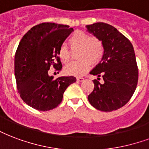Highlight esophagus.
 Wrapping results in <instances>:
<instances>
[{
    "instance_id": "esophagus-1",
    "label": "esophagus",
    "mask_w": 149,
    "mask_h": 149,
    "mask_svg": "<svg viewBox=\"0 0 149 149\" xmlns=\"http://www.w3.org/2000/svg\"><path fill=\"white\" fill-rule=\"evenodd\" d=\"M84 80V79L83 77H77V81H80V82L83 81Z\"/></svg>"
}]
</instances>
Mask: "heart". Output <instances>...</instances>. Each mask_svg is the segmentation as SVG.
Segmentation results:
<instances>
[{
	"label": "heart",
	"instance_id": "1",
	"mask_svg": "<svg viewBox=\"0 0 149 149\" xmlns=\"http://www.w3.org/2000/svg\"><path fill=\"white\" fill-rule=\"evenodd\" d=\"M69 44L72 51L79 50L77 58L80 59L65 66V72L69 76L80 77L85 74L91 64L100 63L105 53L104 44L100 38L90 36L82 31L72 33L69 39ZM58 57L62 63L68 64L71 60V51L65 45H61L58 49Z\"/></svg>",
	"mask_w": 149,
	"mask_h": 149
}]
</instances>
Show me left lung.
I'll list each match as a JSON object with an SVG mask.
<instances>
[{
	"instance_id": "8db88e82",
	"label": "left lung",
	"mask_w": 149,
	"mask_h": 149,
	"mask_svg": "<svg viewBox=\"0 0 149 149\" xmlns=\"http://www.w3.org/2000/svg\"><path fill=\"white\" fill-rule=\"evenodd\" d=\"M87 28L105 47L102 61L90 72L98 78L93 81L94 89L88 99L97 110L115 111L130 101L137 85L138 68L133 45L110 24L95 23ZM100 77L102 83L99 82Z\"/></svg>"
}]
</instances>
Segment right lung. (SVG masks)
<instances>
[{
	"mask_svg": "<svg viewBox=\"0 0 149 149\" xmlns=\"http://www.w3.org/2000/svg\"><path fill=\"white\" fill-rule=\"evenodd\" d=\"M73 31L68 25L42 23L31 28L19 42L15 55L16 88L21 99L32 108L47 111L57 107L74 77L54 80L48 71L62 69L58 49Z\"/></svg>",
	"mask_w": 149,
	"mask_h": 149,
	"instance_id": "add662e5",
	"label": "right lung"
}]
</instances>
